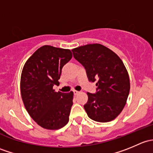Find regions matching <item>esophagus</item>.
Here are the masks:
<instances>
[{"label":"esophagus","mask_w":153,"mask_h":153,"mask_svg":"<svg viewBox=\"0 0 153 153\" xmlns=\"http://www.w3.org/2000/svg\"><path fill=\"white\" fill-rule=\"evenodd\" d=\"M73 92H74V95H78V93H79V91H77V90H74L73 91Z\"/></svg>","instance_id":"34e87169"}]
</instances>
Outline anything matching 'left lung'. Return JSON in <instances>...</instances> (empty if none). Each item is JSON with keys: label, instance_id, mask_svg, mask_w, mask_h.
<instances>
[{"label": "left lung", "instance_id": "1", "mask_svg": "<svg viewBox=\"0 0 153 153\" xmlns=\"http://www.w3.org/2000/svg\"><path fill=\"white\" fill-rule=\"evenodd\" d=\"M73 56L85 68L89 81H96L95 94L87 92L84 106L89 118L109 122L121 112L130 89L127 70L121 58L99 44H87L72 49Z\"/></svg>", "mask_w": 153, "mask_h": 153}]
</instances>
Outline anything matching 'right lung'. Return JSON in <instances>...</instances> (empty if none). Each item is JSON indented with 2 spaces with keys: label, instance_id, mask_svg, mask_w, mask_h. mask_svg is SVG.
Listing matches in <instances>:
<instances>
[{
  "label": "right lung",
  "instance_id": "1",
  "mask_svg": "<svg viewBox=\"0 0 153 153\" xmlns=\"http://www.w3.org/2000/svg\"><path fill=\"white\" fill-rule=\"evenodd\" d=\"M72 52L45 45L27 61L21 77V93L31 118L41 127L58 129L69 121L73 92H55L62 68L71 60Z\"/></svg>",
  "mask_w": 153,
  "mask_h": 153
}]
</instances>
